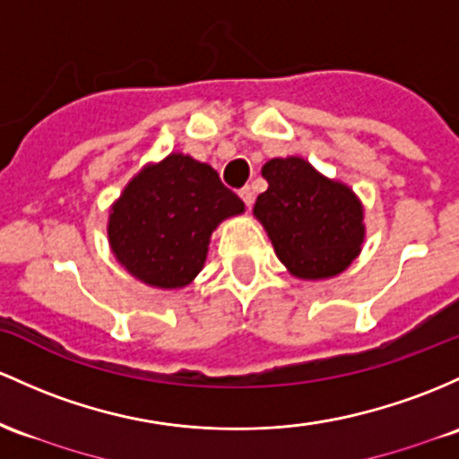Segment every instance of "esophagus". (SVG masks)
I'll list each match as a JSON object with an SVG mask.
<instances>
[{
  "mask_svg": "<svg viewBox=\"0 0 459 459\" xmlns=\"http://www.w3.org/2000/svg\"><path fill=\"white\" fill-rule=\"evenodd\" d=\"M239 195H241V200H244V204L250 209V206H253V203H255V191L250 187H244L239 191Z\"/></svg>",
  "mask_w": 459,
  "mask_h": 459,
  "instance_id": "obj_1",
  "label": "esophagus"
}]
</instances>
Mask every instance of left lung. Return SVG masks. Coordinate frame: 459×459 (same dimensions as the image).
I'll return each mask as SVG.
<instances>
[{
	"mask_svg": "<svg viewBox=\"0 0 459 459\" xmlns=\"http://www.w3.org/2000/svg\"><path fill=\"white\" fill-rule=\"evenodd\" d=\"M268 189L255 203L274 253L296 279L342 274L366 239L364 204L342 180L320 174L303 156L270 159L261 168Z\"/></svg>",
	"mask_w": 459,
	"mask_h": 459,
	"instance_id": "left-lung-1",
	"label": "left lung"
}]
</instances>
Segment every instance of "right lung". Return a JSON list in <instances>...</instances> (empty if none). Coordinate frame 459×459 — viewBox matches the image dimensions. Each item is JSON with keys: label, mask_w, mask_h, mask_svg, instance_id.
Returning a JSON list of instances; mask_svg holds the SVG:
<instances>
[{"label": "right lung", "mask_w": 459, "mask_h": 459, "mask_svg": "<svg viewBox=\"0 0 459 459\" xmlns=\"http://www.w3.org/2000/svg\"><path fill=\"white\" fill-rule=\"evenodd\" d=\"M244 211L211 165L172 152L143 165L110 204L108 246L141 283L183 290L204 268L213 230Z\"/></svg>", "instance_id": "obj_1"}]
</instances>
